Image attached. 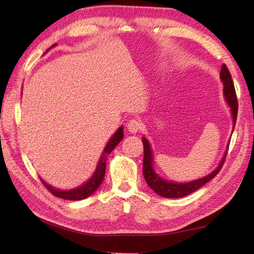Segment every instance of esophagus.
Listing matches in <instances>:
<instances>
[{"label": "esophagus", "instance_id": "1", "mask_svg": "<svg viewBox=\"0 0 254 254\" xmlns=\"http://www.w3.org/2000/svg\"><path fill=\"white\" fill-rule=\"evenodd\" d=\"M141 124L140 121H137V120H131V121H128L127 123V131L131 132V133H137L141 130Z\"/></svg>", "mask_w": 254, "mask_h": 254}]
</instances>
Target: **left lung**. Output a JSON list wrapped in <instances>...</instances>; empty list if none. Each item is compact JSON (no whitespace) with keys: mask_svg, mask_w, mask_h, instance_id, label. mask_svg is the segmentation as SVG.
Wrapping results in <instances>:
<instances>
[{"mask_svg":"<svg viewBox=\"0 0 254 254\" xmlns=\"http://www.w3.org/2000/svg\"><path fill=\"white\" fill-rule=\"evenodd\" d=\"M220 77L223 81V84H224L223 91H224V97L227 102V104H229V106L231 107L232 118H233V128H234L236 117H238L239 104H238V98H236L233 80H232L231 74L229 69H227V67L225 66V64H223V66L221 68ZM142 142H143V148H144L143 176H144L145 182H147L149 187L151 188L154 192H157L158 195H160L162 197H166V198H180V197L191 194V192L196 191L197 189H199L201 186H204L206 183H208L210 179H213L215 176L220 173L227 153V150H226V152L221 160L220 165H218L217 168L214 171H212L209 175L205 176V177L200 179L192 180V182L179 184V183H174V182H167V180L161 178L160 176L154 171L153 165H152L153 156H152L151 147H150L148 140L145 139L144 136L142 137ZM227 147H229V145H227Z\"/></svg>","mask_w":254,"mask_h":254,"instance_id":"8db88e82","label":"left lung"}]
</instances>
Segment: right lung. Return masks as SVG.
<instances>
[{"label":"right lung","instance_id":"add662e5","mask_svg":"<svg viewBox=\"0 0 254 254\" xmlns=\"http://www.w3.org/2000/svg\"><path fill=\"white\" fill-rule=\"evenodd\" d=\"M55 46L56 45L51 46V48ZM122 137H123V127H121L118 128V131L114 133V135L111 137L110 141L106 144V147L104 148V150H103L102 156L100 158V161H98V163H97L95 173H94V175L92 176V178L89 179L88 182H86L85 184L81 185V186L74 188V189H69V190H60V189H56L54 187H51L50 185H48L41 179L42 184L45 185V187L48 189L51 194L55 195L56 197H59V198L67 199V200H80V199L87 198V197L91 196L102 184L103 179H104V176H105L107 156H109V154L113 151V149L117 147L119 142H121Z\"/></svg>","mask_w":254,"mask_h":254}]
</instances>
